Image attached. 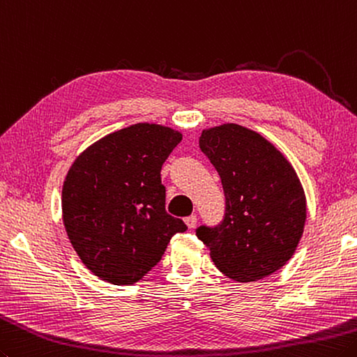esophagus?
Wrapping results in <instances>:
<instances>
[{
    "instance_id": "esophagus-1",
    "label": "esophagus",
    "mask_w": 357,
    "mask_h": 357,
    "mask_svg": "<svg viewBox=\"0 0 357 357\" xmlns=\"http://www.w3.org/2000/svg\"><path fill=\"white\" fill-rule=\"evenodd\" d=\"M197 222H198L197 215H190V216H187V218H185V225L188 226V229H195Z\"/></svg>"
}]
</instances>
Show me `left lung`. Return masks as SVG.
Masks as SVG:
<instances>
[{
	"label": "left lung",
	"instance_id": "left-lung-1",
	"mask_svg": "<svg viewBox=\"0 0 357 357\" xmlns=\"http://www.w3.org/2000/svg\"><path fill=\"white\" fill-rule=\"evenodd\" d=\"M199 149L218 172L225 216L197 236L222 274L255 282L294 254L306 220V199L296 170L274 145L236 123L204 130Z\"/></svg>",
	"mask_w": 357,
	"mask_h": 357
}]
</instances>
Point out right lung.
I'll return each mask as SVG.
<instances>
[{
    "label": "right lung",
    "instance_id": "obj_1",
    "mask_svg": "<svg viewBox=\"0 0 357 357\" xmlns=\"http://www.w3.org/2000/svg\"><path fill=\"white\" fill-rule=\"evenodd\" d=\"M183 135L135 123L102 137L74 160L61 192L66 234L83 264L105 282L132 284L185 232L165 211L160 169Z\"/></svg>",
    "mask_w": 357,
    "mask_h": 357
}]
</instances>
